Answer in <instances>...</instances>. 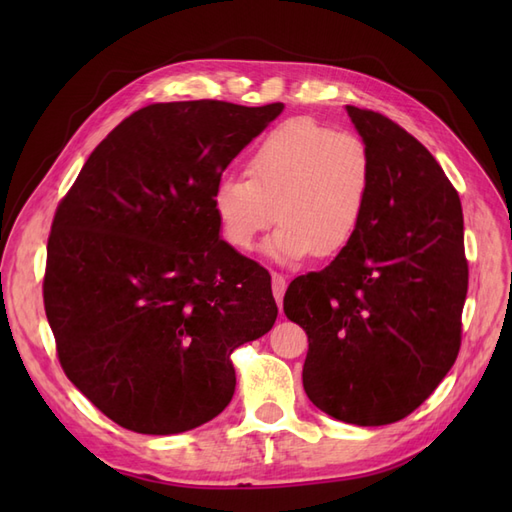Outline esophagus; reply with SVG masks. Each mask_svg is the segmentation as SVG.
I'll return each instance as SVG.
<instances>
[{"label":"esophagus","instance_id":"esophagus-1","mask_svg":"<svg viewBox=\"0 0 512 512\" xmlns=\"http://www.w3.org/2000/svg\"><path fill=\"white\" fill-rule=\"evenodd\" d=\"M271 282H273V297L277 301V307L282 309V299H284V292H286V277L282 273H271Z\"/></svg>","mask_w":512,"mask_h":512}]
</instances>
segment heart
Here are the masks:
<instances>
[{
    "instance_id": "1",
    "label": "heart",
    "mask_w": 512,
    "mask_h": 512,
    "mask_svg": "<svg viewBox=\"0 0 512 512\" xmlns=\"http://www.w3.org/2000/svg\"><path fill=\"white\" fill-rule=\"evenodd\" d=\"M247 179L226 177L213 192L222 237L252 250L275 220L267 252L284 262L342 254L359 232L374 183V162L361 136L312 119L273 128L247 158Z\"/></svg>"
}]
</instances>
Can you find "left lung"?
Here are the masks:
<instances>
[{"label": "left lung", "instance_id": "left-lung-1", "mask_svg": "<svg viewBox=\"0 0 512 512\" xmlns=\"http://www.w3.org/2000/svg\"><path fill=\"white\" fill-rule=\"evenodd\" d=\"M346 111L374 162L365 218L329 267L288 286L284 312L307 333L312 404L378 427L414 412L453 367L468 260L461 200L436 158L389 117Z\"/></svg>", "mask_w": 512, "mask_h": 512}]
</instances>
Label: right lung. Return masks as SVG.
<instances>
[{"label":"right lung","instance_id":"obj_1","mask_svg":"<svg viewBox=\"0 0 512 512\" xmlns=\"http://www.w3.org/2000/svg\"><path fill=\"white\" fill-rule=\"evenodd\" d=\"M282 102H160L123 119L57 205L42 284L61 369L117 425L194 429L271 331V275L220 239L213 192Z\"/></svg>","mask_w":512,"mask_h":512}]
</instances>
